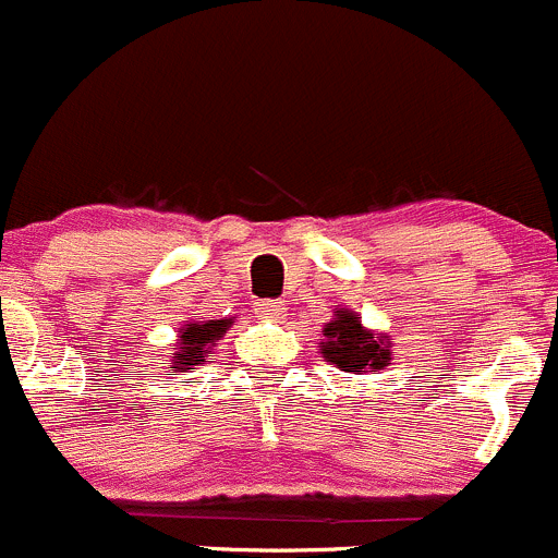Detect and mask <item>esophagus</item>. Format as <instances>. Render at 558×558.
<instances>
[{
  "mask_svg": "<svg viewBox=\"0 0 558 558\" xmlns=\"http://www.w3.org/2000/svg\"><path fill=\"white\" fill-rule=\"evenodd\" d=\"M255 312L260 314V317H271V319H279L281 317V301H257L255 303Z\"/></svg>",
  "mask_w": 558,
  "mask_h": 558,
  "instance_id": "34e87169",
  "label": "esophagus"
}]
</instances>
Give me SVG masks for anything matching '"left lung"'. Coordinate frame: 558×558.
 Segmentation results:
<instances>
[{
  "label": "left lung",
  "instance_id": "left-lung-1",
  "mask_svg": "<svg viewBox=\"0 0 558 558\" xmlns=\"http://www.w3.org/2000/svg\"><path fill=\"white\" fill-rule=\"evenodd\" d=\"M323 355L325 361L336 363L341 372L357 374L363 368L388 366L390 352L385 336L372 333L361 325V317L352 312H339L325 325Z\"/></svg>",
  "mask_w": 558,
  "mask_h": 558
}]
</instances>
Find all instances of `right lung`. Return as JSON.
I'll use <instances>...</instances> for the list:
<instances>
[{"label":"right lung","mask_w":558,"mask_h":558,"mask_svg":"<svg viewBox=\"0 0 558 558\" xmlns=\"http://www.w3.org/2000/svg\"><path fill=\"white\" fill-rule=\"evenodd\" d=\"M230 328V319H203V323H190L179 330V341L170 347L173 368L197 366L201 361L211 357V347L222 339L225 330Z\"/></svg>","instance_id":"obj_1"}]
</instances>
